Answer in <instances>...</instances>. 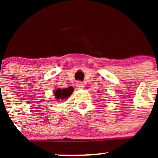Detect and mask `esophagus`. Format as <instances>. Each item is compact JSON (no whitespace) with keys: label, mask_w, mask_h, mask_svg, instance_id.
I'll use <instances>...</instances> for the list:
<instances>
[{"label":"esophagus","mask_w":158,"mask_h":158,"mask_svg":"<svg viewBox=\"0 0 158 158\" xmlns=\"http://www.w3.org/2000/svg\"><path fill=\"white\" fill-rule=\"evenodd\" d=\"M76 87H77V89H83L84 88V85L82 82H78L77 83H76Z\"/></svg>","instance_id":"obj_1"}]
</instances>
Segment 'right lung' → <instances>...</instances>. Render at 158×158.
Returning a JSON list of instances; mask_svg holds the SVG:
<instances>
[{
  "label": "right lung",
  "instance_id": "obj_1",
  "mask_svg": "<svg viewBox=\"0 0 158 158\" xmlns=\"http://www.w3.org/2000/svg\"><path fill=\"white\" fill-rule=\"evenodd\" d=\"M73 88L72 86L69 87L66 89H57L56 90L54 91V95H55V98L56 99L63 100L66 99L68 97L73 93Z\"/></svg>",
  "mask_w": 158,
  "mask_h": 158
}]
</instances>
